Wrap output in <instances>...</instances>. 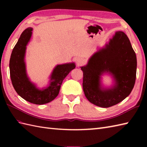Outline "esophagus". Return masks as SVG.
I'll use <instances>...</instances> for the list:
<instances>
[{
	"mask_svg": "<svg viewBox=\"0 0 147 147\" xmlns=\"http://www.w3.org/2000/svg\"><path fill=\"white\" fill-rule=\"evenodd\" d=\"M76 62L77 65H78V66H80V65H83L84 64H85V61H84L83 59L78 58V59H77L76 60Z\"/></svg>",
	"mask_w": 147,
	"mask_h": 147,
	"instance_id": "34e87169",
	"label": "esophagus"
}]
</instances>
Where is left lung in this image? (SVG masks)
Listing matches in <instances>:
<instances>
[{
	"label": "left lung",
	"mask_w": 147,
	"mask_h": 147,
	"mask_svg": "<svg viewBox=\"0 0 147 147\" xmlns=\"http://www.w3.org/2000/svg\"><path fill=\"white\" fill-rule=\"evenodd\" d=\"M137 61L128 37L123 32H117L105 49L90 59L83 73V88L86 98L93 104L107 108L118 104L128 96L135 85ZM110 71L116 80L113 88L102 90L100 75Z\"/></svg>",
	"instance_id": "8db88e82"
}]
</instances>
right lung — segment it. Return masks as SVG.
Wrapping results in <instances>:
<instances>
[{"mask_svg": "<svg viewBox=\"0 0 147 147\" xmlns=\"http://www.w3.org/2000/svg\"><path fill=\"white\" fill-rule=\"evenodd\" d=\"M32 28L24 30L12 50L9 61L10 76L12 86L19 95L32 104L42 105L51 102L58 95L64 79L76 65L74 63L57 65L53 71L49 86L37 89L28 78L24 62L26 46L32 36Z\"/></svg>", "mask_w": 147, "mask_h": 147, "instance_id": "obj_1", "label": "right lung"}]
</instances>
